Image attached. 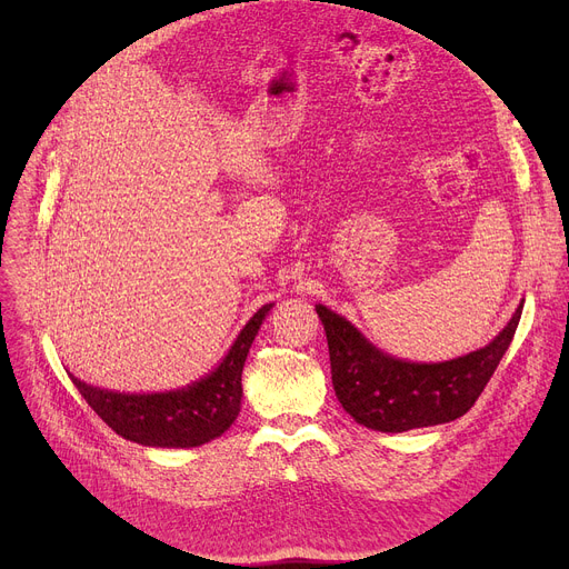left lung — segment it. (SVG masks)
Listing matches in <instances>:
<instances>
[{"label": "left lung", "instance_id": "1", "mask_svg": "<svg viewBox=\"0 0 569 569\" xmlns=\"http://www.w3.org/2000/svg\"><path fill=\"white\" fill-rule=\"evenodd\" d=\"M315 310L327 331L338 400L360 426L380 432H405L463 417L496 373L522 315L518 306L489 347L450 362L419 365L385 356L327 306L319 303Z\"/></svg>", "mask_w": 569, "mask_h": 569}]
</instances>
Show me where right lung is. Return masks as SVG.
<instances>
[{
    "label": "right lung",
    "instance_id": "add662e5",
    "mask_svg": "<svg viewBox=\"0 0 569 569\" xmlns=\"http://www.w3.org/2000/svg\"><path fill=\"white\" fill-rule=\"evenodd\" d=\"M272 303L246 323L213 373L167 393H114L69 373L90 408L123 439L154 448H196L218 439L238 417L242 365Z\"/></svg>",
    "mask_w": 569,
    "mask_h": 569
}]
</instances>
